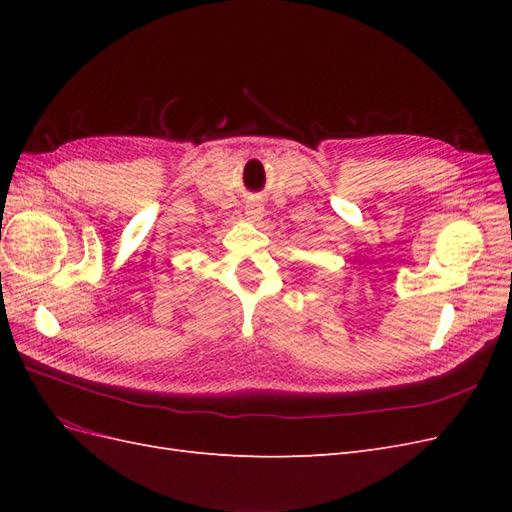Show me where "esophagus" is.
<instances>
[{
	"label": "esophagus",
	"instance_id": "1",
	"mask_svg": "<svg viewBox=\"0 0 512 512\" xmlns=\"http://www.w3.org/2000/svg\"><path fill=\"white\" fill-rule=\"evenodd\" d=\"M245 215L250 220H260L262 218V207L258 203H247L245 207Z\"/></svg>",
	"mask_w": 512,
	"mask_h": 512
}]
</instances>
